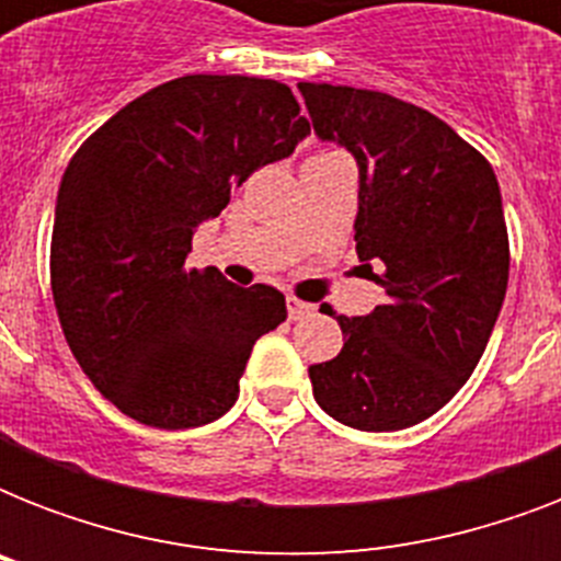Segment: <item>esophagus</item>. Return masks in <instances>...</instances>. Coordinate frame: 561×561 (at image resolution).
Masks as SVG:
<instances>
[{"mask_svg": "<svg viewBox=\"0 0 561 561\" xmlns=\"http://www.w3.org/2000/svg\"><path fill=\"white\" fill-rule=\"evenodd\" d=\"M285 306H288L290 320H302V317H308L311 311H314V306H308V302H302V299H297V297L285 299Z\"/></svg>", "mask_w": 561, "mask_h": 561, "instance_id": "obj_1", "label": "esophagus"}]
</instances>
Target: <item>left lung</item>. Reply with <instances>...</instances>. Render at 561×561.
I'll return each mask as SVG.
<instances>
[{
	"label": "left lung",
	"mask_w": 561,
	"mask_h": 561,
	"mask_svg": "<svg viewBox=\"0 0 561 561\" xmlns=\"http://www.w3.org/2000/svg\"><path fill=\"white\" fill-rule=\"evenodd\" d=\"M297 87L314 134L358 162L355 250L387 294L367 317H337L341 355L308 367L314 399L343 425L401 431L469 381L501 314L510 238L497 178L416 104L355 87Z\"/></svg>",
	"instance_id": "1"
}]
</instances>
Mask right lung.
Here are the masks:
<instances>
[{
    "label": "right lung",
    "instance_id": "add662e5",
    "mask_svg": "<svg viewBox=\"0 0 561 561\" xmlns=\"http://www.w3.org/2000/svg\"><path fill=\"white\" fill-rule=\"evenodd\" d=\"M308 134L285 83L186 75L118 110L69 160L51 294L75 360L125 416L183 431L236 404L253 343L288 308L271 285L186 267L192 236Z\"/></svg>",
    "mask_w": 561,
    "mask_h": 561
}]
</instances>
